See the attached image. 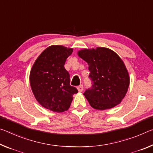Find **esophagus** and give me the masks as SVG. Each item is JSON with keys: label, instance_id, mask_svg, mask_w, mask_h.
<instances>
[{"label": "esophagus", "instance_id": "obj_1", "mask_svg": "<svg viewBox=\"0 0 153 153\" xmlns=\"http://www.w3.org/2000/svg\"><path fill=\"white\" fill-rule=\"evenodd\" d=\"M77 89L79 90V92L82 91V90H83V85H80L79 86L77 87Z\"/></svg>", "mask_w": 153, "mask_h": 153}]
</instances>
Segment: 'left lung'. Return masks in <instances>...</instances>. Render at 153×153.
<instances>
[{
	"instance_id": "8db88e82",
	"label": "left lung",
	"mask_w": 153,
	"mask_h": 153,
	"mask_svg": "<svg viewBox=\"0 0 153 153\" xmlns=\"http://www.w3.org/2000/svg\"><path fill=\"white\" fill-rule=\"evenodd\" d=\"M78 55L89 65L91 87L83 95L91 106L105 110L119 104L129 85L128 72L120 57L104 47L82 49Z\"/></svg>"
}]
</instances>
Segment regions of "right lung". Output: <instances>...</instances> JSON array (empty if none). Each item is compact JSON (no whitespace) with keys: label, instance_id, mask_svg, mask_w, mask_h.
Listing matches in <instances>:
<instances>
[{"label":"right lung","instance_id":"obj_1","mask_svg":"<svg viewBox=\"0 0 153 153\" xmlns=\"http://www.w3.org/2000/svg\"><path fill=\"white\" fill-rule=\"evenodd\" d=\"M72 49L51 45L35 61L30 74L32 92L39 103L53 112L67 111L73 95L78 92L70 85V74L64 68Z\"/></svg>","mask_w":153,"mask_h":153}]
</instances>
